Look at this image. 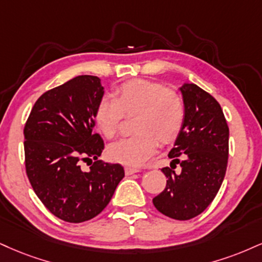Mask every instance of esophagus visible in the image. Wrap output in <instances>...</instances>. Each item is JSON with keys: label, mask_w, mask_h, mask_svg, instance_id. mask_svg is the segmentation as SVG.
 <instances>
[{"label": "esophagus", "mask_w": 262, "mask_h": 262, "mask_svg": "<svg viewBox=\"0 0 262 262\" xmlns=\"http://www.w3.org/2000/svg\"><path fill=\"white\" fill-rule=\"evenodd\" d=\"M124 172H125V176H132L134 174V173L137 172H140L139 168H134V167H124Z\"/></svg>", "instance_id": "1"}]
</instances>
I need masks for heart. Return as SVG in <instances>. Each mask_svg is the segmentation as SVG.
<instances>
[{
	"mask_svg": "<svg viewBox=\"0 0 262 262\" xmlns=\"http://www.w3.org/2000/svg\"><path fill=\"white\" fill-rule=\"evenodd\" d=\"M123 116L135 117L132 130L135 135L108 147L113 161L141 166L155 154L157 145L177 139L185 119V103L176 90L165 85L138 79L119 86L115 100L103 97L97 105L96 124L107 139L117 137Z\"/></svg>",
	"mask_w": 262,
	"mask_h": 262,
	"instance_id": "b5f03b06",
	"label": "heart"
}]
</instances>
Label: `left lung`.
Returning a JSON list of instances; mask_svg holds the SVG:
<instances>
[{
  "mask_svg": "<svg viewBox=\"0 0 262 262\" xmlns=\"http://www.w3.org/2000/svg\"><path fill=\"white\" fill-rule=\"evenodd\" d=\"M179 90L185 103L184 124L168 154L171 168H162L167 177L165 190L152 203L165 216L185 221L200 215L221 188L228 162L229 129L215 97L193 83H184ZM176 163L181 166V172L172 169Z\"/></svg>",
  "mask_w": 262,
  "mask_h": 262,
  "instance_id": "left-lung-1",
  "label": "left lung"
}]
</instances>
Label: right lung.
Listing matches in <instances>:
<instances>
[{"instance_id":"right-lung-1","label":"right lung","mask_w":262,"mask_h":262,"mask_svg":"<svg viewBox=\"0 0 262 262\" xmlns=\"http://www.w3.org/2000/svg\"><path fill=\"white\" fill-rule=\"evenodd\" d=\"M103 96L100 78L79 75L42 94L24 127L25 169L41 203L66 222L99 215L111 200L124 169L97 157L103 140L95 133V113ZM96 160L89 171L80 161Z\"/></svg>"}]
</instances>
